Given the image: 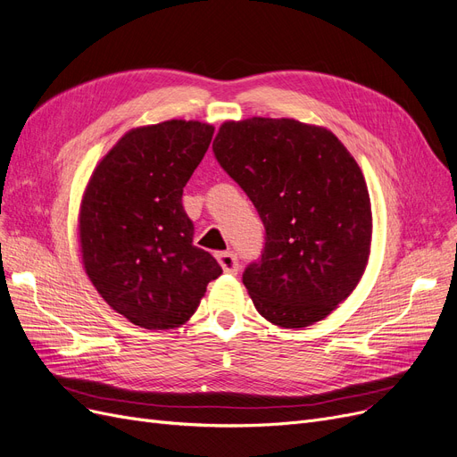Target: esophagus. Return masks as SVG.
<instances>
[{
  "label": "esophagus",
  "instance_id": "1",
  "mask_svg": "<svg viewBox=\"0 0 457 457\" xmlns=\"http://www.w3.org/2000/svg\"><path fill=\"white\" fill-rule=\"evenodd\" d=\"M220 267L224 269V273L228 275H237L239 271V262H237V256L231 254V252H222V254L216 256Z\"/></svg>",
  "mask_w": 457,
  "mask_h": 457
}]
</instances>
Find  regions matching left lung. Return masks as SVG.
Listing matches in <instances>:
<instances>
[{
    "label": "left lung",
    "mask_w": 457,
    "mask_h": 457,
    "mask_svg": "<svg viewBox=\"0 0 457 457\" xmlns=\"http://www.w3.org/2000/svg\"><path fill=\"white\" fill-rule=\"evenodd\" d=\"M212 150L265 226L262 260L243 273L256 311L290 329L324 320L356 290L370 254L358 162L333 131L294 118L228 120Z\"/></svg>",
    "instance_id": "obj_1"
}]
</instances>
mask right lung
<instances>
[{
    "mask_svg": "<svg viewBox=\"0 0 457 457\" xmlns=\"http://www.w3.org/2000/svg\"><path fill=\"white\" fill-rule=\"evenodd\" d=\"M214 126L167 120L133 128L101 158L84 188L79 243L84 273L107 305L156 331L188 322L222 275L194 246L182 188L205 156Z\"/></svg>",
    "mask_w": 457,
    "mask_h": 457,
    "instance_id": "1",
    "label": "right lung"
}]
</instances>
